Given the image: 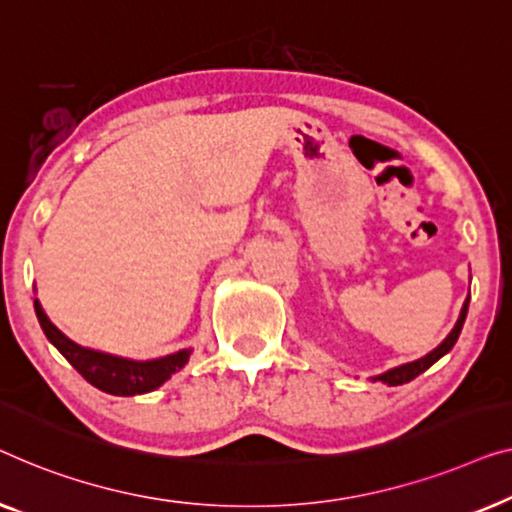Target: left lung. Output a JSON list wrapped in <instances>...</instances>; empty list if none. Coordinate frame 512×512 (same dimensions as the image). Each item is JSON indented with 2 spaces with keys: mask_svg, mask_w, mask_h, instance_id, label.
<instances>
[{
  "mask_svg": "<svg viewBox=\"0 0 512 512\" xmlns=\"http://www.w3.org/2000/svg\"><path fill=\"white\" fill-rule=\"evenodd\" d=\"M466 311H469V299H466V304H464V308H462V313H459V320H457L455 329H452L450 334H448V338H445V341H443L441 345H438L436 350H431L427 357L417 359V362H410V364L397 366V369H390L387 373H383V376H378L376 380H383V383H387V385H403V383H410V380L417 378V376H420V373L427 371L431 364L438 362V359H441V357L445 355V352H450V350H452V345L457 343L459 334H462L464 320H466Z\"/></svg>",
  "mask_w": 512,
  "mask_h": 512,
  "instance_id": "8db88e82",
  "label": "left lung"
}]
</instances>
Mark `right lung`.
<instances>
[{
	"mask_svg": "<svg viewBox=\"0 0 512 512\" xmlns=\"http://www.w3.org/2000/svg\"><path fill=\"white\" fill-rule=\"evenodd\" d=\"M34 311H37L39 325L48 341L62 352L64 359L88 380L97 390L113 397H134V394L153 392L160 387L164 380H169L176 371H181L190 359V350L174 352V355L150 359V362H132V359H122L106 355V352L88 350L81 345L69 341L67 336L57 329L53 322L46 318L43 308L37 299H34Z\"/></svg>",
	"mask_w": 512,
	"mask_h": 512,
	"instance_id": "right-lung-1",
	"label": "right lung"
}]
</instances>
